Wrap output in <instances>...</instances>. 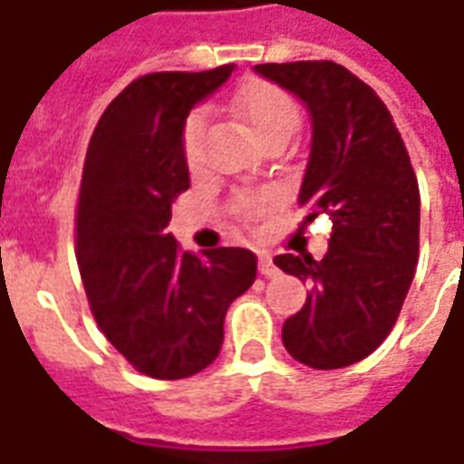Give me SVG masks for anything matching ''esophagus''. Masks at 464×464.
Wrapping results in <instances>:
<instances>
[{"label": "esophagus", "instance_id": "34e87169", "mask_svg": "<svg viewBox=\"0 0 464 464\" xmlns=\"http://www.w3.org/2000/svg\"><path fill=\"white\" fill-rule=\"evenodd\" d=\"M258 270H260V276H266V277L277 276L276 263H273V258H270L267 253H258Z\"/></svg>", "mask_w": 464, "mask_h": 464}]
</instances>
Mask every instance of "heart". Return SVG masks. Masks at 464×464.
I'll use <instances>...</instances> for the list:
<instances>
[{
	"label": "heart",
	"mask_w": 464,
	"mask_h": 464,
	"mask_svg": "<svg viewBox=\"0 0 464 464\" xmlns=\"http://www.w3.org/2000/svg\"><path fill=\"white\" fill-rule=\"evenodd\" d=\"M231 110L250 127V132L258 137L263 145L273 142H287L300 127V108L290 92L280 85L253 78L233 92ZM206 115L201 110H191L179 130L181 157L187 167H197L198 154H201V137H204ZM233 211L241 216L243 221H256L263 211L258 198H238Z\"/></svg>",
	"instance_id": "b5f03b06"
}]
</instances>
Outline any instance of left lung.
<instances>
[{
    "label": "left lung",
    "instance_id": "left-lung-1",
    "mask_svg": "<svg viewBox=\"0 0 464 464\" xmlns=\"http://www.w3.org/2000/svg\"><path fill=\"white\" fill-rule=\"evenodd\" d=\"M256 71L310 110V162L297 201L307 221L332 218L322 260L276 256L280 270L312 285L302 310L285 319L283 344L312 369L352 366L389 337L413 280L420 194L411 157L389 108L344 66L293 61Z\"/></svg>",
    "mask_w": 464,
    "mask_h": 464
}]
</instances>
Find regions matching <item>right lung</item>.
<instances>
[{
  "instance_id": "add662e5",
  "label": "right lung",
  "mask_w": 464,
  "mask_h": 464,
  "mask_svg": "<svg viewBox=\"0 0 464 464\" xmlns=\"http://www.w3.org/2000/svg\"><path fill=\"white\" fill-rule=\"evenodd\" d=\"M231 71L140 75L105 108L85 152L75 208L85 295L110 344L152 379H187L214 362L226 312L258 270L246 248L197 256L164 233L188 188L181 122Z\"/></svg>"
}]
</instances>
